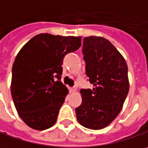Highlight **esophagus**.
<instances>
[{"instance_id": "obj_1", "label": "esophagus", "mask_w": 148, "mask_h": 148, "mask_svg": "<svg viewBox=\"0 0 148 148\" xmlns=\"http://www.w3.org/2000/svg\"><path fill=\"white\" fill-rule=\"evenodd\" d=\"M69 91L71 93H74V92L76 91V88L75 87H69Z\"/></svg>"}]
</instances>
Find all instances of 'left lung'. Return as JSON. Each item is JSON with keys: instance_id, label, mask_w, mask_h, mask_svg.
<instances>
[{"instance_id": "obj_1", "label": "left lung", "mask_w": 148, "mask_h": 148, "mask_svg": "<svg viewBox=\"0 0 148 148\" xmlns=\"http://www.w3.org/2000/svg\"><path fill=\"white\" fill-rule=\"evenodd\" d=\"M86 75L93 89H82L81 105L75 109L79 123L100 130L110 125L121 110L129 91L128 69L116 47L102 37L83 41Z\"/></svg>"}]
</instances>
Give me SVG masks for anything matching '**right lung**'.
Wrapping results in <instances>:
<instances>
[{
    "label": "right lung",
    "instance_id": "1",
    "mask_svg": "<svg viewBox=\"0 0 148 148\" xmlns=\"http://www.w3.org/2000/svg\"><path fill=\"white\" fill-rule=\"evenodd\" d=\"M81 37L41 33L19 51L12 66L11 92L22 120L35 130H46L57 121L69 90L61 82L63 59L78 50Z\"/></svg>",
    "mask_w": 148,
    "mask_h": 148
}]
</instances>
